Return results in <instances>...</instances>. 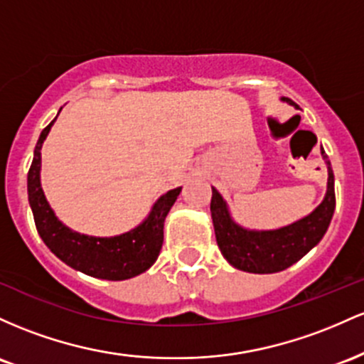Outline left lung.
I'll use <instances>...</instances> for the list:
<instances>
[{
	"label": "left lung",
	"instance_id": "obj_1",
	"mask_svg": "<svg viewBox=\"0 0 364 364\" xmlns=\"http://www.w3.org/2000/svg\"><path fill=\"white\" fill-rule=\"evenodd\" d=\"M285 103L296 106L289 97H282ZM297 108V106H296ZM328 181L323 201L304 218L287 227L275 230H252L232 218L225 199L213 189L211 196V218H213L216 244L232 267L249 273H277L297 263L308 255L325 235L332 222L336 210V189H333V171L328 156L321 148Z\"/></svg>",
	"mask_w": 364,
	"mask_h": 364
}]
</instances>
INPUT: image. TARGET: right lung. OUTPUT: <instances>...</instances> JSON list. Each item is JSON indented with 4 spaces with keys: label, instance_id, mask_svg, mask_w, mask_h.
I'll use <instances>...</instances> for the list:
<instances>
[{
    "label": "right lung",
    "instance_id": "1",
    "mask_svg": "<svg viewBox=\"0 0 364 364\" xmlns=\"http://www.w3.org/2000/svg\"><path fill=\"white\" fill-rule=\"evenodd\" d=\"M55 120L41 132L27 175L28 204L41 239L65 264L94 279L127 280L149 270L161 251L165 218L177 201L182 187L158 198L144 222L125 234L94 237L72 230L56 218L41 187V149Z\"/></svg>",
    "mask_w": 364,
    "mask_h": 364
}]
</instances>
